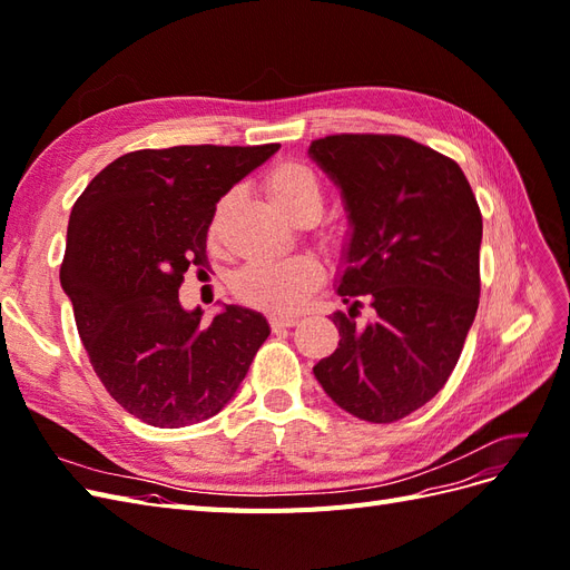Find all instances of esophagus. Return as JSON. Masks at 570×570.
Returning <instances> with one entry per match:
<instances>
[{
    "label": "esophagus",
    "mask_w": 570,
    "mask_h": 570,
    "mask_svg": "<svg viewBox=\"0 0 570 570\" xmlns=\"http://www.w3.org/2000/svg\"><path fill=\"white\" fill-rule=\"evenodd\" d=\"M299 321V316L297 314H275L273 318H271V323L275 325V327H292V325H295Z\"/></svg>",
    "instance_id": "34e87169"
}]
</instances>
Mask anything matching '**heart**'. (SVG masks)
Instances as JSON below:
<instances>
[{
	"label": "heart",
	"instance_id": "heart-1",
	"mask_svg": "<svg viewBox=\"0 0 570 570\" xmlns=\"http://www.w3.org/2000/svg\"><path fill=\"white\" fill-rule=\"evenodd\" d=\"M264 189L271 202L287 216H295L302 209H316L323 199L321 180L312 168L299 161H285L273 166ZM323 278V266L318 258L297 254L287 258H258V262L239 268L233 278V287L243 299L268 306V308H292L302 304L318 287Z\"/></svg>",
	"mask_w": 570,
	"mask_h": 570
}]
</instances>
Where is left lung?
<instances>
[{"label": "left lung", "instance_id": "obj_1", "mask_svg": "<svg viewBox=\"0 0 570 570\" xmlns=\"http://www.w3.org/2000/svg\"><path fill=\"white\" fill-rule=\"evenodd\" d=\"M314 161L344 195L352 239L331 318L337 350L314 366L331 400L394 423L450 381L480 302L482 216L461 166L402 135L340 132Z\"/></svg>", "mask_w": 570, "mask_h": 570}]
</instances>
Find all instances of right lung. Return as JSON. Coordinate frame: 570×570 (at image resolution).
I'll return each instance as SVG.
<instances>
[{"instance_id":"obj_1","label":"right lung","mask_w":570,"mask_h":570,"mask_svg":"<svg viewBox=\"0 0 570 570\" xmlns=\"http://www.w3.org/2000/svg\"><path fill=\"white\" fill-rule=\"evenodd\" d=\"M281 145H180L111 161L68 218L61 287L90 364L135 419L183 428L216 416L268 337L262 314L226 306L212 323L178 289L206 262L218 199Z\"/></svg>"}]
</instances>
